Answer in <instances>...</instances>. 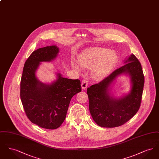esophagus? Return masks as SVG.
Wrapping results in <instances>:
<instances>
[{
  "label": "esophagus",
  "instance_id": "esophagus-1",
  "mask_svg": "<svg viewBox=\"0 0 159 159\" xmlns=\"http://www.w3.org/2000/svg\"><path fill=\"white\" fill-rule=\"evenodd\" d=\"M88 80L86 78H84L83 79L82 81V83H81V86H82V88L84 89L85 88H86V87L88 86Z\"/></svg>",
  "mask_w": 159,
  "mask_h": 159
}]
</instances>
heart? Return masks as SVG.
Here are the masks:
<instances>
[{"label": "heart", "mask_w": 159, "mask_h": 159, "mask_svg": "<svg viewBox=\"0 0 159 159\" xmlns=\"http://www.w3.org/2000/svg\"><path fill=\"white\" fill-rule=\"evenodd\" d=\"M117 56L116 53L106 48L95 47L84 51L79 57L80 64L84 67H91L92 75L96 80H101L113 68ZM73 66L77 70L80 67L77 63Z\"/></svg>", "instance_id": "b5f03b06"}]
</instances>
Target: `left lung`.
Wrapping results in <instances>:
<instances>
[{
	"label": "left lung",
	"instance_id": "obj_1",
	"mask_svg": "<svg viewBox=\"0 0 159 159\" xmlns=\"http://www.w3.org/2000/svg\"><path fill=\"white\" fill-rule=\"evenodd\" d=\"M125 72L131 77V91L123 98L113 99L109 95L107 88L117 76ZM144 84L141 64L132 54L123 66L115 70L98 83L88 88L89 111L93 120L104 128L118 127L129 121L135 115L141 106Z\"/></svg>",
	"mask_w": 159,
	"mask_h": 159
}]
</instances>
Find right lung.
<instances>
[{
	"mask_svg": "<svg viewBox=\"0 0 159 159\" xmlns=\"http://www.w3.org/2000/svg\"><path fill=\"white\" fill-rule=\"evenodd\" d=\"M59 52L55 46L33 51L26 60L20 83V97L28 119L42 128L55 129L64 121L71 98L82 91L79 79L58 74L51 84L40 82L35 75L40 62L51 61Z\"/></svg>",
	"mask_w": 159,
	"mask_h": 159,
	"instance_id": "add662e5",
	"label": "right lung"
}]
</instances>
